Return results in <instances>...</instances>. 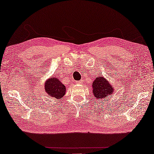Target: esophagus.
<instances>
[{
	"label": "esophagus",
	"mask_w": 154,
	"mask_h": 154,
	"mask_svg": "<svg viewBox=\"0 0 154 154\" xmlns=\"http://www.w3.org/2000/svg\"><path fill=\"white\" fill-rule=\"evenodd\" d=\"M75 82H76V84H79V83H81V82L80 81H76Z\"/></svg>",
	"instance_id": "esophagus-1"
}]
</instances>
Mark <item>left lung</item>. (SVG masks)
<instances>
[{
    "mask_svg": "<svg viewBox=\"0 0 154 154\" xmlns=\"http://www.w3.org/2000/svg\"><path fill=\"white\" fill-rule=\"evenodd\" d=\"M92 87H93L92 91L94 92V96L99 100V99H103L105 97H109V95L112 96L114 91L109 82L104 79L103 77L101 76L96 78V79L92 83Z\"/></svg>",
    "mask_w": 154,
    "mask_h": 154,
    "instance_id": "8db88e82",
    "label": "left lung"
}]
</instances>
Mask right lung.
Returning a JSON list of instances; mask_svg holds the SVG:
<instances>
[{
	"mask_svg": "<svg viewBox=\"0 0 154 154\" xmlns=\"http://www.w3.org/2000/svg\"><path fill=\"white\" fill-rule=\"evenodd\" d=\"M45 90L48 95L55 99H61L66 93V87L57 78L51 77L45 83Z\"/></svg>",
	"mask_w": 154,
	"mask_h": 154,
	"instance_id": "add662e5",
	"label": "right lung"
}]
</instances>
